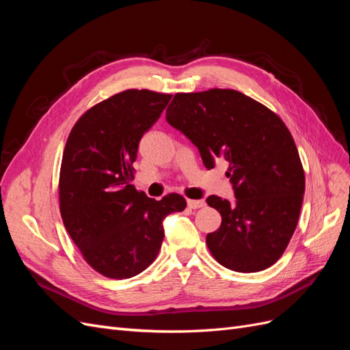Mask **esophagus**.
<instances>
[{
    "label": "esophagus",
    "mask_w": 350,
    "mask_h": 350,
    "mask_svg": "<svg viewBox=\"0 0 350 350\" xmlns=\"http://www.w3.org/2000/svg\"><path fill=\"white\" fill-rule=\"evenodd\" d=\"M187 203H188L189 208H201V207L206 206L204 200H188Z\"/></svg>",
    "instance_id": "obj_1"
}]
</instances>
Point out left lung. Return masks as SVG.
<instances>
[{
    "label": "left lung",
    "mask_w": 350,
    "mask_h": 350,
    "mask_svg": "<svg viewBox=\"0 0 350 350\" xmlns=\"http://www.w3.org/2000/svg\"><path fill=\"white\" fill-rule=\"evenodd\" d=\"M166 121L198 147L207 169L216 159L228 163L237 201L206 200L221 216L206 237L211 256L239 273L273 266L298 225L305 193L301 157L280 116L238 90L208 89L176 93Z\"/></svg>",
    "instance_id": "1"
}]
</instances>
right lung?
<instances>
[{
    "label": "right lung",
    "mask_w": 350,
    "mask_h": 350,
    "mask_svg": "<svg viewBox=\"0 0 350 350\" xmlns=\"http://www.w3.org/2000/svg\"><path fill=\"white\" fill-rule=\"evenodd\" d=\"M172 94L129 89L94 105L70 131L59 169V211L81 257L108 279H130L156 260L163 219L187 201L146 197L133 184L143 134Z\"/></svg>",
    "instance_id": "obj_1"
}]
</instances>
